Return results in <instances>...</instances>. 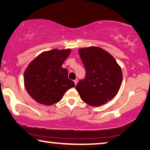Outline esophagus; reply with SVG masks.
Returning a JSON list of instances; mask_svg holds the SVG:
<instances>
[{
	"instance_id": "1",
	"label": "esophagus",
	"mask_w": 150,
	"mask_h": 150,
	"mask_svg": "<svg viewBox=\"0 0 150 150\" xmlns=\"http://www.w3.org/2000/svg\"><path fill=\"white\" fill-rule=\"evenodd\" d=\"M74 81V83H75V85H77V82H78V80L77 79H75L74 81Z\"/></svg>"
}]
</instances>
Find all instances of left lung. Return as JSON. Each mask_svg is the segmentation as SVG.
<instances>
[{
	"label": "left lung",
	"instance_id": "obj_1",
	"mask_svg": "<svg viewBox=\"0 0 150 150\" xmlns=\"http://www.w3.org/2000/svg\"><path fill=\"white\" fill-rule=\"evenodd\" d=\"M79 53L86 75L78 83L76 90L88 105H104L120 90L123 79L122 68L110 53L99 47L80 48Z\"/></svg>",
	"mask_w": 150,
	"mask_h": 150
}]
</instances>
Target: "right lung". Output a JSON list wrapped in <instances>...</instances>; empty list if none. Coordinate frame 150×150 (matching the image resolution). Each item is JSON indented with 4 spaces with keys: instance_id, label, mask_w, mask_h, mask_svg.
Returning a JSON list of instances; mask_svg holds the SVG:
<instances>
[{
    "instance_id": "right-lung-1",
    "label": "right lung",
    "mask_w": 150,
    "mask_h": 150,
    "mask_svg": "<svg viewBox=\"0 0 150 150\" xmlns=\"http://www.w3.org/2000/svg\"><path fill=\"white\" fill-rule=\"evenodd\" d=\"M70 49L44 51L35 57L24 73V84L29 96L37 103L51 105L61 100L66 91L75 87L62 65Z\"/></svg>"
}]
</instances>
